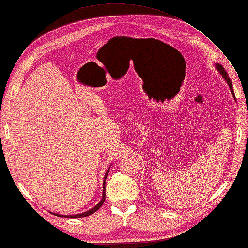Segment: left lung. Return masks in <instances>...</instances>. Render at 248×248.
<instances>
[{
    "label": "left lung",
    "mask_w": 248,
    "mask_h": 248,
    "mask_svg": "<svg viewBox=\"0 0 248 248\" xmlns=\"http://www.w3.org/2000/svg\"><path fill=\"white\" fill-rule=\"evenodd\" d=\"M216 68L218 71V73H220L222 75V77L225 79V81L227 82L229 89H230V92H232V94L233 95L234 97V92H233V88H232V80H230V78L228 77V75L226 73V71L224 70V67L221 65V64H217V63H216Z\"/></svg>",
    "instance_id": "left-lung-1"
}]
</instances>
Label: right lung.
Instances as JSON below:
<instances>
[{
	"mask_svg": "<svg viewBox=\"0 0 248 248\" xmlns=\"http://www.w3.org/2000/svg\"><path fill=\"white\" fill-rule=\"evenodd\" d=\"M108 171H110V168L108 169L107 173H106V175H105V180H103V185H102V187H103V190H102V198H101V200H100V202L98 203L95 207H93V208L90 209V210H88V211H85V212H82V214H77V215H73V216H72V215L63 216V215L54 214V212H51V214L55 215V216H57V217H67V218H79V217H88V216H90V215H92V214H94V212H96L98 209H99L100 207H101V205H102L103 203H105V200H106V178H107V176H108Z\"/></svg>",
	"mask_w": 248,
	"mask_h": 248,
	"instance_id": "1",
	"label": "right lung"
}]
</instances>
